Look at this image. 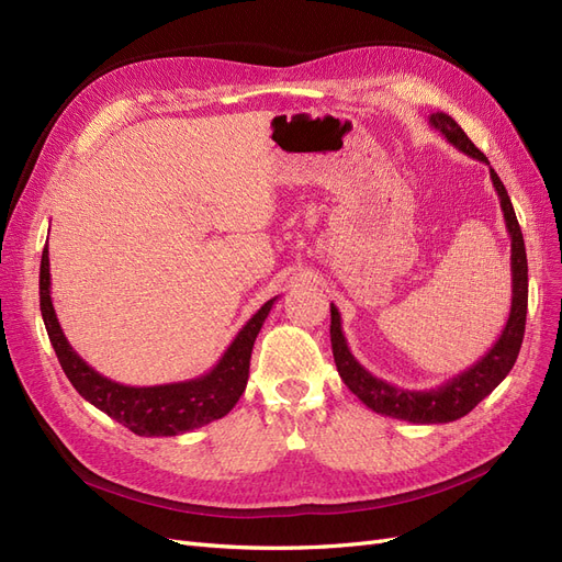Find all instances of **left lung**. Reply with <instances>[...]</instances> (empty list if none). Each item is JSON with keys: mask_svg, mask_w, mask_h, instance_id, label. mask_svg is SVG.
<instances>
[{"mask_svg": "<svg viewBox=\"0 0 562 562\" xmlns=\"http://www.w3.org/2000/svg\"><path fill=\"white\" fill-rule=\"evenodd\" d=\"M429 124L443 135V138L464 151L467 157L479 159L490 168L492 184L499 196V206L504 213L506 232L512 236V312H508L506 326L495 345L487 349L483 359L475 361L471 368H467L459 375L450 378L436 389H401L389 384L380 378L372 375L359 361L353 359L349 351L347 337L342 333V318L335 304L330 302V345L339 378L349 386L351 394L359 396L370 411L380 415L405 419L413 424H446L454 422L459 417L469 415L475 405H479L485 396H490L495 386L512 372L518 351L522 345L525 335V316H527V255H525V241L522 232L516 220V211L512 206V199L506 194V187L495 173V168L490 166L487 157L475 147L469 135L462 131L454 119L446 112H434L429 116Z\"/></svg>", "mask_w": 562, "mask_h": 562, "instance_id": "left-lung-1", "label": "left lung"}]
</instances>
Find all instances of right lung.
<instances>
[{
  "label": "right lung",
  "instance_id": "add662e5",
  "mask_svg": "<svg viewBox=\"0 0 562 562\" xmlns=\"http://www.w3.org/2000/svg\"><path fill=\"white\" fill-rule=\"evenodd\" d=\"M48 267L50 265L46 244L40 267V310L48 339L54 345L67 380L79 391V396L95 405L98 411H103L108 417L124 424L126 429L138 436H178L225 417L236 405V401L241 398L248 382L255 337H258L265 318L269 316L279 297L267 300L246 321V326L236 333L232 345L223 353V359L206 375L173 384L128 386L100 375L67 342L54 310V302H50Z\"/></svg>",
  "mask_w": 562,
  "mask_h": 562
}]
</instances>
